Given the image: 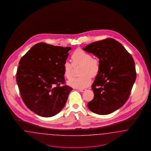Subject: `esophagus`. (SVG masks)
Listing matches in <instances>:
<instances>
[{"label": "esophagus", "instance_id": "obj_1", "mask_svg": "<svg viewBox=\"0 0 151 151\" xmlns=\"http://www.w3.org/2000/svg\"><path fill=\"white\" fill-rule=\"evenodd\" d=\"M78 91L81 92H85L86 91V89H78Z\"/></svg>", "mask_w": 151, "mask_h": 151}]
</instances>
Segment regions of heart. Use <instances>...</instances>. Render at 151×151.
Here are the masks:
<instances>
[{
    "label": "heart",
    "instance_id": "1",
    "mask_svg": "<svg viewBox=\"0 0 151 151\" xmlns=\"http://www.w3.org/2000/svg\"><path fill=\"white\" fill-rule=\"evenodd\" d=\"M72 64L74 65L82 64L81 69V76L73 78L68 81L70 86L76 88H83L88 86L91 83V76H96L100 70L99 61L97 59L92 58V56L81 49H77L71 55ZM72 64L65 61L63 64V71L65 77L70 79L72 76Z\"/></svg>",
    "mask_w": 151,
    "mask_h": 151
}]
</instances>
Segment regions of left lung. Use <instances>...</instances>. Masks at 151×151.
<instances>
[{"label": "left lung", "instance_id": "1", "mask_svg": "<svg viewBox=\"0 0 151 151\" xmlns=\"http://www.w3.org/2000/svg\"><path fill=\"white\" fill-rule=\"evenodd\" d=\"M83 50L99 59L100 70L92 89L94 98L87 106L96 114L106 115L121 108L129 97L136 79L133 58L113 38L94 42Z\"/></svg>", "mask_w": 151, "mask_h": 151}]
</instances>
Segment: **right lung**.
<instances>
[{
	"mask_svg": "<svg viewBox=\"0 0 151 151\" xmlns=\"http://www.w3.org/2000/svg\"><path fill=\"white\" fill-rule=\"evenodd\" d=\"M71 49L40 42L19 62L16 81L25 105L37 115L51 117L64 107L72 88L65 82L63 64Z\"/></svg>",
	"mask_w": 151,
	"mask_h": 151,
	"instance_id": "right-lung-1",
	"label": "right lung"
}]
</instances>
